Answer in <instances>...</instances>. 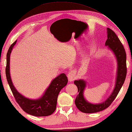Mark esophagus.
Listing matches in <instances>:
<instances>
[{
    "instance_id": "34e87169",
    "label": "esophagus",
    "mask_w": 132,
    "mask_h": 132,
    "mask_svg": "<svg viewBox=\"0 0 132 132\" xmlns=\"http://www.w3.org/2000/svg\"><path fill=\"white\" fill-rule=\"evenodd\" d=\"M67 78H68L69 81H72L74 80L75 79V71H71L69 72L68 75H67Z\"/></svg>"
}]
</instances>
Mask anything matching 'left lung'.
Wrapping results in <instances>:
<instances>
[{
  "mask_svg": "<svg viewBox=\"0 0 132 132\" xmlns=\"http://www.w3.org/2000/svg\"><path fill=\"white\" fill-rule=\"evenodd\" d=\"M107 30H108L107 31L108 39L105 43V45L109 46V48L114 52L118 61V72L115 87L112 94L105 102L94 105L88 102L84 98L83 92L86 86L85 81L82 80H75L74 84L78 87L79 93L75 101V105L80 111L87 114L102 111L111 105L116 96H118L126 78L127 68L126 53L125 49L114 31L109 28H108Z\"/></svg>",
  "mask_w": 132,
  "mask_h": 132,
  "instance_id": "obj_1",
  "label": "left lung"
}]
</instances>
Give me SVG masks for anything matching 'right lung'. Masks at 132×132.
<instances>
[{
	"label": "right lung",
	"mask_w": 132,
	"mask_h": 132,
	"mask_svg": "<svg viewBox=\"0 0 132 132\" xmlns=\"http://www.w3.org/2000/svg\"><path fill=\"white\" fill-rule=\"evenodd\" d=\"M17 40L9 48L7 54L5 74L7 80L16 101L21 108L27 114L35 116H47L52 115L56 109L57 97L60 90L65 87L68 79L65 73H61L51 82L50 86L40 98L33 100L26 98L17 91L13 86L10 72V54Z\"/></svg>",
	"instance_id": "obj_1"
}]
</instances>
